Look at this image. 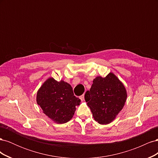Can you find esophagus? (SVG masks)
<instances>
[{
  "label": "esophagus",
  "mask_w": 158,
  "mask_h": 158,
  "mask_svg": "<svg viewBox=\"0 0 158 158\" xmlns=\"http://www.w3.org/2000/svg\"><path fill=\"white\" fill-rule=\"evenodd\" d=\"M80 99H81V101H84V95H82L81 96H80Z\"/></svg>",
  "instance_id": "obj_1"
}]
</instances>
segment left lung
<instances>
[{
	"label": "left lung",
	"instance_id": "obj_1",
	"mask_svg": "<svg viewBox=\"0 0 158 158\" xmlns=\"http://www.w3.org/2000/svg\"><path fill=\"white\" fill-rule=\"evenodd\" d=\"M84 98L95 121L101 125H107L123 108L127 94L123 84L110 73L105 78L97 76Z\"/></svg>",
	"mask_w": 158,
	"mask_h": 158
}]
</instances>
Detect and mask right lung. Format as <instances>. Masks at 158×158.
<instances>
[{
	"label": "right lung",
	"instance_id": "1",
	"mask_svg": "<svg viewBox=\"0 0 158 158\" xmlns=\"http://www.w3.org/2000/svg\"><path fill=\"white\" fill-rule=\"evenodd\" d=\"M36 101L46 115L54 122L63 124L73 118L80 99L74 95L67 82L49 78L37 91Z\"/></svg>",
	"mask_w": 158,
	"mask_h": 158
}]
</instances>
